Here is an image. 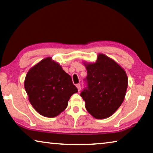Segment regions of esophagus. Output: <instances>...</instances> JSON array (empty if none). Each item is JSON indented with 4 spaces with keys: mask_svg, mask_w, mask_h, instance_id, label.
Wrapping results in <instances>:
<instances>
[{
    "mask_svg": "<svg viewBox=\"0 0 153 153\" xmlns=\"http://www.w3.org/2000/svg\"><path fill=\"white\" fill-rule=\"evenodd\" d=\"M76 87H77V90H78V91H80V90H81V86H80V84H76Z\"/></svg>",
    "mask_w": 153,
    "mask_h": 153,
    "instance_id": "obj_1",
    "label": "esophagus"
}]
</instances>
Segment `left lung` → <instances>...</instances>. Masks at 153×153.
<instances>
[{"label":"left lung","instance_id":"1","mask_svg":"<svg viewBox=\"0 0 153 153\" xmlns=\"http://www.w3.org/2000/svg\"><path fill=\"white\" fill-rule=\"evenodd\" d=\"M86 87L80 96L85 107L97 119L112 115L121 105L128 86L125 70L112 59L99 54L95 63L86 65Z\"/></svg>","mask_w":153,"mask_h":153}]
</instances>
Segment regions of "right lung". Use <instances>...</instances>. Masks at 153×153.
Wrapping results in <instances>:
<instances>
[{
    "label": "right lung",
    "mask_w": 153,
    "mask_h": 153,
    "mask_svg": "<svg viewBox=\"0 0 153 153\" xmlns=\"http://www.w3.org/2000/svg\"><path fill=\"white\" fill-rule=\"evenodd\" d=\"M24 88L33 107L45 117H55L63 111L71 96L78 92L71 76L51 58L29 70Z\"/></svg>",
    "instance_id": "right-lung-1"
}]
</instances>
